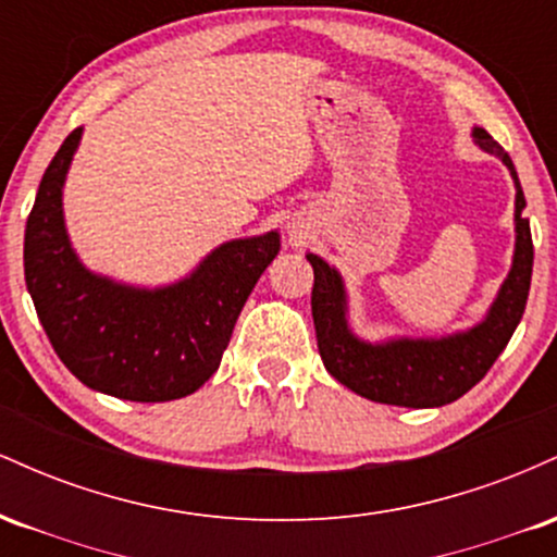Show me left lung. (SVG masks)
Masks as SVG:
<instances>
[{
  "label": "left lung",
  "mask_w": 557,
  "mask_h": 557,
  "mask_svg": "<svg viewBox=\"0 0 557 557\" xmlns=\"http://www.w3.org/2000/svg\"><path fill=\"white\" fill-rule=\"evenodd\" d=\"M471 138L479 149L500 159L516 185L513 261L487 314L474 327L440 337L403 335L380 343L363 341L350 330L348 290L343 274L317 253H306L309 264L314 267L311 317L317 327L319 356L324 369L361 398L403 408H440L458 400L490 372L513 330L519 327L534 264L532 230L523 216L527 198L503 146L484 127H474Z\"/></svg>",
  "instance_id": "left-lung-1"
}]
</instances>
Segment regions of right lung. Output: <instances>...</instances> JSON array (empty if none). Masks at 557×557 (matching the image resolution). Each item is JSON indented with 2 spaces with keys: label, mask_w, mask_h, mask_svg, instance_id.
Returning <instances> with one entry per match:
<instances>
[{
  "label": "right lung",
  "mask_w": 557,
  "mask_h": 557,
  "mask_svg": "<svg viewBox=\"0 0 557 557\" xmlns=\"http://www.w3.org/2000/svg\"><path fill=\"white\" fill-rule=\"evenodd\" d=\"M83 127L60 146L25 225V285L54 354L86 387L112 398L164 403L196 393L220 369L235 322L280 233L216 246L170 285L117 283L91 272L70 243L62 188Z\"/></svg>",
  "instance_id": "obj_1"
}]
</instances>
